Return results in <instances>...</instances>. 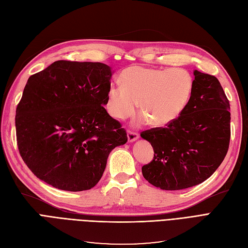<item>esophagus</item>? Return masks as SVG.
I'll return each mask as SVG.
<instances>
[{
  "mask_svg": "<svg viewBox=\"0 0 248 248\" xmlns=\"http://www.w3.org/2000/svg\"><path fill=\"white\" fill-rule=\"evenodd\" d=\"M127 138H128L129 142H132V141L137 140L139 139V133L131 131V130H128V132H127Z\"/></svg>",
  "mask_w": 248,
  "mask_h": 248,
  "instance_id": "34e87169",
  "label": "esophagus"
}]
</instances>
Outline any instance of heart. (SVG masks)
<instances>
[{
	"label": "heart",
	"instance_id": "b5f03b06",
	"mask_svg": "<svg viewBox=\"0 0 248 248\" xmlns=\"http://www.w3.org/2000/svg\"><path fill=\"white\" fill-rule=\"evenodd\" d=\"M121 85L108 88L106 108L115 120H125L138 108L139 123L151 120L155 126L174 122L183 111L192 92V79L186 71L172 68L133 66L121 73Z\"/></svg>",
	"mask_w": 248,
	"mask_h": 248
}]
</instances>
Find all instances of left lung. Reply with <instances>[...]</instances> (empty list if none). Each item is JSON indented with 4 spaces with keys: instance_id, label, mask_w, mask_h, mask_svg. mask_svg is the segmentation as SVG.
I'll use <instances>...</instances> for the list:
<instances>
[{
    "instance_id": "8db88e82",
    "label": "left lung",
    "mask_w": 248,
    "mask_h": 248,
    "mask_svg": "<svg viewBox=\"0 0 248 248\" xmlns=\"http://www.w3.org/2000/svg\"><path fill=\"white\" fill-rule=\"evenodd\" d=\"M192 92L174 122L140 133L151 142L153 160L141 168L149 183L180 190L204 182L226 157L231 138L230 102L219 80L193 71Z\"/></svg>"
}]
</instances>
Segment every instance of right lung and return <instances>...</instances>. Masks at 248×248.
<instances>
[{
  "instance_id": "1",
  "label": "right lung",
  "mask_w": 248,
  "mask_h": 248,
  "mask_svg": "<svg viewBox=\"0 0 248 248\" xmlns=\"http://www.w3.org/2000/svg\"><path fill=\"white\" fill-rule=\"evenodd\" d=\"M110 67L56 61L29 78L16 108L17 146L33 174L58 189H91L127 134L103 106Z\"/></svg>"
}]
</instances>
